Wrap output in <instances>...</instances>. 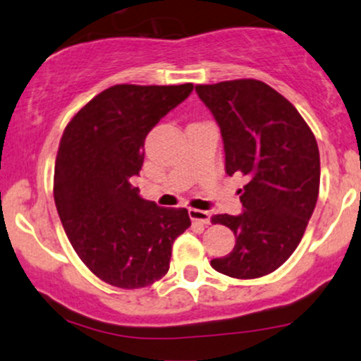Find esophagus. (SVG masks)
Wrapping results in <instances>:
<instances>
[{
    "instance_id": "obj_1",
    "label": "esophagus",
    "mask_w": 361,
    "mask_h": 361,
    "mask_svg": "<svg viewBox=\"0 0 361 361\" xmlns=\"http://www.w3.org/2000/svg\"><path fill=\"white\" fill-rule=\"evenodd\" d=\"M189 218L192 219L194 223H202V224H209L211 223V214L207 213V211L194 209V207H190V209H189Z\"/></svg>"
}]
</instances>
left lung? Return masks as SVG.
I'll list each match as a JSON object with an SVG mask.
<instances>
[{
  "label": "left lung",
  "instance_id": "left-lung-1",
  "mask_svg": "<svg viewBox=\"0 0 361 361\" xmlns=\"http://www.w3.org/2000/svg\"><path fill=\"white\" fill-rule=\"evenodd\" d=\"M197 96L221 128L228 176L247 184L240 216L214 214L235 233V248L211 260L233 279L272 274L302 240L319 194V148L290 101L257 79L197 84Z\"/></svg>",
  "mask_w": 361,
  "mask_h": 361
}]
</instances>
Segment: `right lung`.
Returning <instances> with one entry per match:
<instances>
[{
  "label": "right lung",
  "instance_id": "1",
  "mask_svg": "<svg viewBox=\"0 0 361 361\" xmlns=\"http://www.w3.org/2000/svg\"><path fill=\"white\" fill-rule=\"evenodd\" d=\"M192 84H116L74 114L59 143L54 199L63 230L96 277L142 289L169 272L172 245L190 226L184 207H159L130 179L145 159V138L182 103Z\"/></svg>",
  "mask_w": 361,
  "mask_h": 361
}]
</instances>
